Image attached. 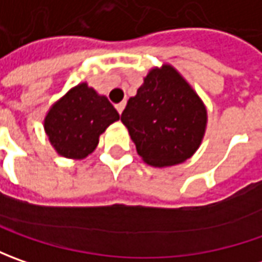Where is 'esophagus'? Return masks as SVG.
<instances>
[{"instance_id": "1", "label": "esophagus", "mask_w": 262, "mask_h": 262, "mask_svg": "<svg viewBox=\"0 0 262 262\" xmlns=\"http://www.w3.org/2000/svg\"><path fill=\"white\" fill-rule=\"evenodd\" d=\"M115 107H116V111H118V114L121 115V114H122V111H124V107H125V102H121V103H118Z\"/></svg>"}]
</instances>
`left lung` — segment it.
<instances>
[{"label":"left lung","mask_w":262,"mask_h":262,"mask_svg":"<svg viewBox=\"0 0 262 262\" xmlns=\"http://www.w3.org/2000/svg\"><path fill=\"white\" fill-rule=\"evenodd\" d=\"M137 153L151 166L185 162L200 147L207 112L201 99L175 68L151 70L121 115Z\"/></svg>","instance_id":"left-lung-1"}]
</instances>
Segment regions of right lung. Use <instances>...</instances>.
Segmentation results:
<instances>
[{"label":"right lung","mask_w":262,"mask_h":262,"mask_svg":"<svg viewBox=\"0 0 262 262\" xmlns=\"http://www.w3.org/2000/svg\"><path fill=\"white\" fill-rule=\"evenodd\" d=\"M118 119L119 114L105 96L83 83L49 109L45 131L61 156L83 159L95 150L99 136Z\"/></svg>","instance_id":"add662e5"}]
</instances>
